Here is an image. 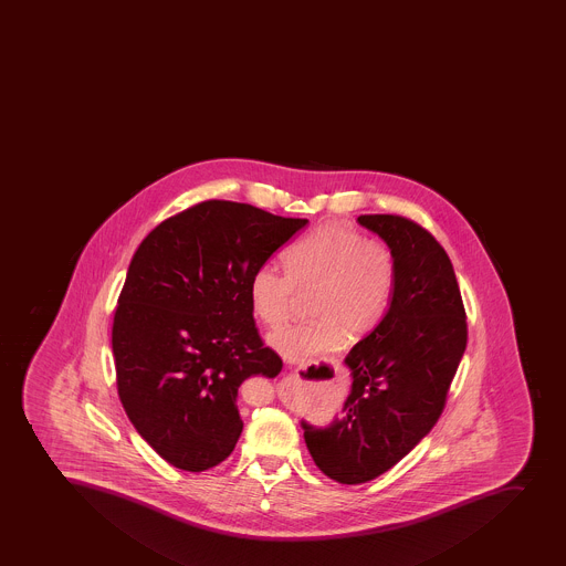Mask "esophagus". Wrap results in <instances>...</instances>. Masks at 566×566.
<instances>
[{
  "mask_svg": "<svg viewBox=\"0 0 566 566\" xmlns=\"http://www.w3.org/2000/svg\"><path fill=\"white\" fill-rule=\"evenodd\" d=\"M297 374L296 373H289L286 374L285 377H283V382H286V385H289V387H291L292 382L296 381L297 379Z\"/></svg>",
  "mask_w": 566,
  "mask_h": 566,
  "instance_id": "34e87169",
  "label": "esophagus"
}]
</instances>
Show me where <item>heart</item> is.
Masks as SVG:
<instances>
[{
    "instance_id": "heart-1",
    "label": "heart",
    "mask_w": 566,
    "mask_h": 566,
    "mask_svg": "<svg viewBox=\"0 0 566 566\" xmlns=\"http://www.w3.org/2000/svg\"><path fill=\"white\" fill-rule=\"evenodd\" d=\"M285 269L255 266L249 280L250 308L261 323L280 325L300 292H312V322L270 332L269 345L291 363L311 361L350 339L376 331L396 289V258L387 243L367 240L347 224L326 223L283 252Z\"/></svg>"
}]
</instances>
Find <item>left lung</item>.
Listing matches in <instances>:
<instances>
[{"instance_id":"1","label":"left lung","mask_w":566,"mask_h":566,"mask_svg":"<svg viewBox=\"0 0 566 566\" xmlns=\"http://www.w3.org/2000/svg\"><path fill=\"white\" fill-rule=\"evenodd\" d=\"M357 221L392 249V303L345 359L354 382L343 418L326 428L301 423L317 469L342 484L385 474L432 430L469 339L463 297L439 241L402 216Z\"/></svg>"}]
</instances>
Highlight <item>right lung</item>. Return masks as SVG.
I'll list each match as a JSON object with an SVG mask.
<instances>
[{
  "instance_id": "obj_1",
  "label": "right lung",
  "mask_w": 566,
  "mask_h": 566,
  "mask_svg": "<svg viewBox=\"0 0 566 566\" xmlns=\"http://www.w3.org/2000/svg\"><path fill=\"white\" fill-rule=\"evenodd\" d=\"M308 223L209 199L165 219L142 241L113 323L117 396L167 463L203 472L229 458L243 421L247 377H275L250 308L249 280Z\"/></svg>"
}]
</instances>
